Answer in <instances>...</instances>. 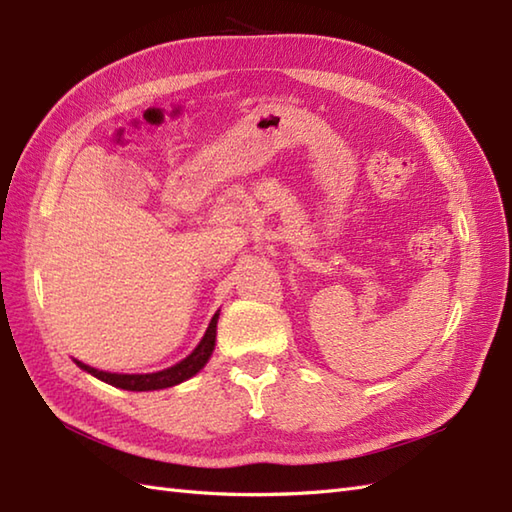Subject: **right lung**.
<instances>
[{
	"mask_svg": "<svg viewBox=\"0 0 512 512\" xmlns=\"http://www.w3.org/2000/svg\"><path fill=\"white\" fill-rule=\"evenodd\" d=\"M217 319H220V312L213 314L209 328H206L198 347H195V350L187 358H182L180 363L162 369V372H154V374H112V372H101V369H94V367L85 365L81 361H74V363L79 365L81 369H85L88 374L103 380V383L121 387V389H127V391H154V389H165V387L180 385V383H184V380H189L191 376L198 374L200 369L206 363H209V358L215 350Z\"/></svg>",
	"mask_w": 512,
	"mask_h": 512,
	"instance_id": "right-lung-1",
	"label": "right lung"
}]
</instances>
